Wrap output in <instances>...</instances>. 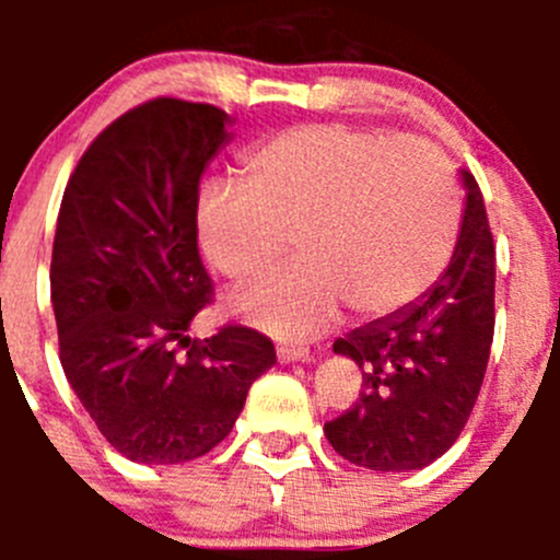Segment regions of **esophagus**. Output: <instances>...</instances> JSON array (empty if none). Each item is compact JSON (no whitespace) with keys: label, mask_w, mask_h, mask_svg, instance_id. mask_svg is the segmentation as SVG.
<instances>
[{"label":"esophagus","mask_w":560,"mask_h":560,"mask_svg":"<svg viewBox=\"0 0 560 560\" xmlns=\"http://www.w3.org/2000/svg\"><path fill=\"white\" fill-rule=\"evenodd\" d=\"M281 363H308L312 352L306 347H279Z\"/></svg>","instance_id":"esophagus-1"}]
</instances>
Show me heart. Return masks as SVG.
<instances>
[{
	"label": "heart",
	"instance_id": "heart-1",
	"mask_svg": "<svg viewBox=\"0 0 560 560\" xmlns=\"http://www.w3.org/2000/svg\"><path fill=\"white\" fill-rule=\"evenodd\" d=\"M244 186L208 184L197 238L213 268L252 281L287 248L298 262L233 298L281 338L319 332L341 301L389 316L425 295L453 257L460 195L447 160L422 140L347 124H303L259 140Z\"/></svg>",
	"mask_w": 560,
	"mask_h": 560
}]
</instances>
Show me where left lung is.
<instances>
[{
    "label": "left lung",
    "instance_id": "obj_1",
    "mask_svg": "<svg viewBox=\"0 0 560 560\" xmlns=\"http://www.w3.org/2000/svg\"><path fill=\"white\" fill-rule=\"evenodd\" d=\"M460 235L442 279L400 312L336 338L363 389L325 422L338 455L371 471H415L442 457L468 422L495 327V246L482 191L468 171Z\"/></svg>",
    "mask_w": 560,
    "mask_h": 560
}]
</instances>
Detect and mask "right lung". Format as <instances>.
<instances>
[{"instance_id": "right-lung-1", "label": "right lung", "mask_w": 560, "mask_h": 560, "mask_svg": "<svg viewBox=\"0 0 560 560\" xmlns=\"http://www.w3.org/2000/svg\"><path fill=\"white\" fill-rule=\"evenodd\" d=\"M230 124L219 107L175 97L132 107L94 138L61 197L50 257L61 369L135 463L211 453L276 363L273 341L252 327L186 336L213 292L197 197Z\"/></svg>"}]
</instances>
